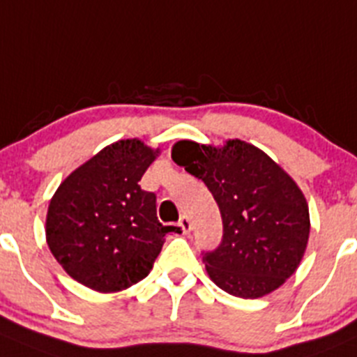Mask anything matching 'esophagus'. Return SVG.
<instances>
[{
    "label": "esophagus",
    "instance_id": "esophagus-1",
    "mask_svg": "<svg viewBox=\"0 0 357 357\" xmlns=\"http://www.w3.org/2000/svg\"><path fill=\"white\" fill-rule=\"evenodd\" d=\"M178 226H181V229L184 233H189L192 229V224H191V219H189L188 215H182L181 220H178Z\"/></svg>",
    "mask_w": 357,
    "mask_h": 357
}]
</instances>
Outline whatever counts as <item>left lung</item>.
Returning <instances> with one entry per match:
<instances>
[{
  "mask_svg": "<svg viewBox=\"0 0 357 357\" xmlns=\"http://www.w3.org/2000/svg\"><path fill=\"white\" fill-rule=\"evenodd\" d=\"M172 159L205 182L222 217V242L203 256L212 282L256 300L298 270L310 235L308 203L296 182L261 149L176 142Z\"/></svg>",
  "mask_w": 357,
  "mask_h": 357,
  "instance_id": "8db88e82",
  "label": "left lung"
}]
</instances>
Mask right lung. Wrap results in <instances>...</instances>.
Listing matches in <instances>:
<instances>
[{"mask_svg":"<svg viewBox=\"0 0 357 357\" xmlns=\"http://www.w3.org/2000/svg\"><path fill=\"white\" fill-rule=\"evenodd\" d=\"M159 149L138 138L101 149L61 182L49 203L45 236L63 270L98 293H119L152 270L165 235L155 195L140 188Z\"/></svg>","mask_w":357,"mask_h":357,"instance_id":"1","label":"right lung"}]
</instances>
